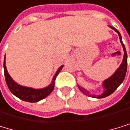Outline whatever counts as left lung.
I'll list each match as a JSON object with an SVG mask.
<instances>
[{"label":"left lung","mask_w":130,"mask_h":130,"mask_svg":"<svg viewBox=\"0 0 130 130\" xmlns=\"http://www.w3.org/2000/svg\"><path fill=\"white\" fill-rule=\"evenodd\" d=\"M110 27L112 28L113 30H115V31L118 34L119 39H120V42L122 43L123 50H124V57H123V60H122V62L121 64L120 67L116 70L115 73L110 77H109L108 79L104 80V82L103 83V87L104 88V91H103V94L99 95H90L88 93V91H87L83 88L78 86L80 88V90L83 92L84 94L87 95L88 96H91V97H93V98L101 99V98H105V97L109 96L110 95H111L118 88V87L119 86V85L123 82V80L125 79V74H126V70H127V53H126L125 47L124 44L122 42L121 34L115 27H111V26H110Z\"/></svg>","instance_id":"8db88e82"}]
</instances>
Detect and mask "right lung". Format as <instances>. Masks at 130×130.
<instances>
[{"label": "right lung", "mask_w": 130, "mask_h": 130, "mask_svg": "<svg viewBox=\"0 0 130 130\" xmlns=\"http://www.w3.org/2000/svg\"><path fill=\"white\" fill-rule=\"evenodd\" d=\"M63 66H61L57 69V73H55L52 80V83H51L49 86H47L46 88H42V89H34L31 88H27V87L19 85L12 79V77L9 76L7 71V69H6V66H5V57L4 71H5V77L6 84L8 85L10 91L16 97H18L20 100L26 101V102L36 103L41 100H43L44 98L47 97L51 92L53 91L54 88V82H55L56 76L60 73V71L61 70Z\"/></svg>", "instance_id": "add662e5"}]
</instances>
